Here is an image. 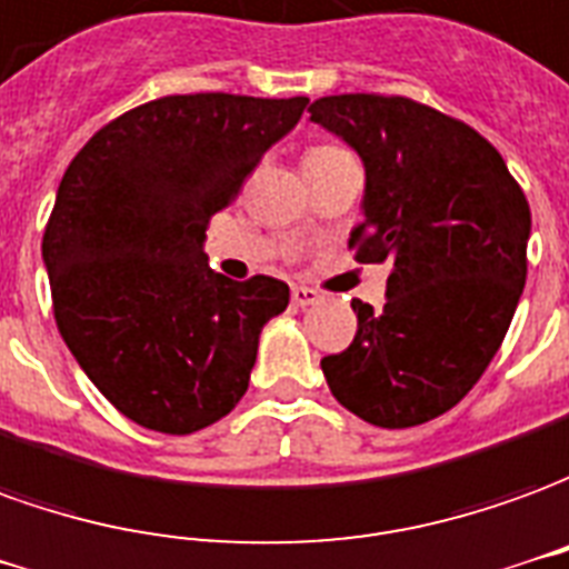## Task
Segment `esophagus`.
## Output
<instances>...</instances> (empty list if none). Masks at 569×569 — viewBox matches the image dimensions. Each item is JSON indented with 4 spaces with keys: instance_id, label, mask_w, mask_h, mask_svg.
Returning <instances> with one entry per match:
<instances>
[{
    "instance_id": "1",
    "label": "esophagus",
    "mask_w": 569,
    "mask_h": 569,
    "mask_svg": "<svg viewBox=\"0 0 569 569\" xmlns=\"http://www.w3.org/2000/svg\"><path fill=\"white\" fill-rule=\"evenodd\" d=\"M318 297H321V293H318L316 288H306V284H293V291H291L293 306H300V309H303V306L318 303Z\"/></svg>"
}]
</instances>
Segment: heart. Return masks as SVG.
<instances>
[{"instance_id": "obj_1", "label": "heart", "mask_w": 569, "mask_h": 569, "mask_svg": "<svg viewBox=\"0 0 569 569\" xmlns=\"http://www.w3.org/2000/svg\"><path fill=\"white\" fill-rule=\"evenodd\" d=\"M330 152H337V147H312V149H306L303 164L318 162V159H325V156H330Z\"/></svg>"}]
</instances>
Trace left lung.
I'll return each instance as SVG.
<instances>
[{
	"label": "left lung",
	"instance_id": "left-lung-1",
	"mask_svg": "<svg viewBox=\"0 0 569 569\" xmlns=\"http://www.w3.org/2000/svg\"><path fill=\"white\" fill-rule=\"evenodd\" d=\"M312 122L368 171L358 263H389L386 306L352 300L356 340L321 358L330 392L380 429L457 407L497 356L527 281L530 204L471 124L401 94L318 98Z\"/></svg>",
	"mask_w": 569,
	"mask_h": 569
}]
</instances>
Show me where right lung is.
Instances as JSON below:
<instances>
[{"instance_id":"add662e5","label":"right lung","mask_w":569,"mask_h":569,"mask_svg":"<svg viewBox=\"0 0 569 569\" xmlns=\"http://www.w3.org/2000/svg\"><path fill=\"white\" fill-rule=\"evenodd\" d=\"M309 98L168 94L122 112L63 171L42 236L63 342L116 410L189 435L248 392L284 281H232L201 239Z\"/></svg>"}]
</instances>
